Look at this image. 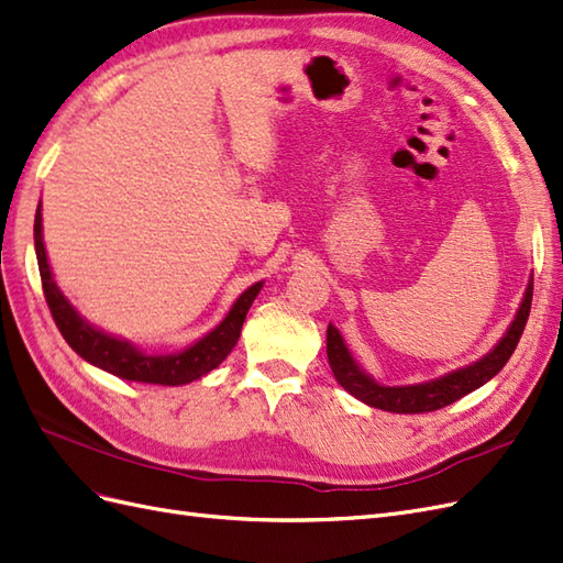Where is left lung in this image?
Instances as JSON below:
<instances>
[{"label":"left lung","instance_id":"8db88e82","mask_svg":"<svg viewBox=\"0 0 563 563\" xmlns=\"http://www.w3.org/2000/svg\"><path fill=\"white\" fill-rule=\"evenodd\" d=\"M531 300H533V279L528 282L521 308L500 343L493 347L484 360L474 362L465 368H457L444 378H437L422 385H404V387L378 385L371 376H366L360 366H356L350 350L343 343V335L338 333V329H333V323H329V331H327L329 364L335 380L343 385L352 397L373 408H380V411H389V413H430V411H437V408H444L457 401L460 397L470 395L472 389L482 387L507 364V360L512 356L519 338L523 333L528 312H531Z\"/></svg>","mask_w":563,"mask_h":563}]
</instances>
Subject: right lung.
I'll list each match as a JSON object with an SVG mask.
<instances>
[{
    "instance_id": "add662e5",
    "label": "right lung",
    "mask_w": 563,
    "mask_h": 563,
    "mask_svg": "<svg viewBox=\"0 0 563 563\" xmlns=\"http://www.w3.org/2000/svg\"><path fill=\"white\" fill-rule=\"evenodd\" d=\"M35 251H37L40 277H42L46 305L60 335L67 340V345H70L81 360H87L89 364L112 373L117 378L135 380V383L185 385L207 376V373L223 362L236 345L251 302L263 288V282L246 288V291L232 305L230 314L220 321L211 333L197 340L195 345H190L178 354H147L135 345L126 343V340H119L93 329L91 323H87L77 314V310L60 294V288L54 282V275H51L44 242H42V207H37V213H35Z\"/></svg>"
}]
</instances>
